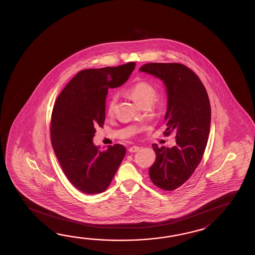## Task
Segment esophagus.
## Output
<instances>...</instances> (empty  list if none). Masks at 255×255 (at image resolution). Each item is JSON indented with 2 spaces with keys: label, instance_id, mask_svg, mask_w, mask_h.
I'll list each match as a JSON object with an SVG mask.
<instances>
[{
  "label": "esophagus",
  "instance_id": "34e87169",
  "mask_svg": "<svg viewBox=\"0 0 255 255\" xmlns=\"http://www.w3.org/2000/svg\"><path fill=\"white\" fill-rule=\"evenodd\" d=\"M139 149H140V147H139V146H131V147H129V148H128V151L132 152V153H133V152L138 151Z\"/></svg>",
  "mask_w": 255,
  "mask_h": 255
}]
</instances>
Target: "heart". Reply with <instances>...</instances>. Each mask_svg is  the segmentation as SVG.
I'll use <instances>...</instances> for the list:
<instances>
[{
	"label": "heart",
	"instance_id": "1",
	"mask_svg": "<svg viewBox=\"0 0 255 255\" xmlns=\"http://www.w3.org/2000/svg\"><path fill=\"white\" fill-rule=\"evenodd\" d=\"M128 92L131 96V98L134 99L135 103L141 105L146 101H152L155 97L156 91H155V88L152 87L149 83L146 81H138L133 84L128 89ZM116 103H117V98L114 96L110 98L107 107V113L109 116L114 113Z\"/></svg>",
	"mask_w": 255,
	"mask_h": 255
}]
</instances>
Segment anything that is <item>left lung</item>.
<instances>
[{"label":"left lung","instance_id":"1","mask_svg":"<svg viewBox=\"0 0 255 255\" xmlns=\"http://www.w3.org/2000/svg\"><path fill=\"white\" fill-rule=\"evenodd\" d=\"M140 72L156 76L166 86L168 107L165 135L176 133L171 148L153 144L156 160L148 173L152 182L173 190L195 171L206 148L211 127V105L206 89L195 73L178 63H149Z\"/></svg>","mask_w":255,"mask_h":255}]
</instances>
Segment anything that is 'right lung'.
I'll use <instances>...</instances> for the list:
<instances>
[{
    "label": "right lung",
    "mask_w": 255,
    "mask_h": 255,
    "mask_svg": "<svg viewBox=\"0 0 255 255\" xmlns=\"http://www.w3.org/2000/svg\"><path fill=\"white\" fill-rule=\"evenodd\" d=\"M135 65L132 62L80 71L56 98L50 128L52 146L67 179L84 193L107 190L125 157V146L116 144L99 150L93 137L98 127L103 128L109 88L125 84Z\"/></svg>",
    "instance_id": "obj_1"
}]
</instances>
